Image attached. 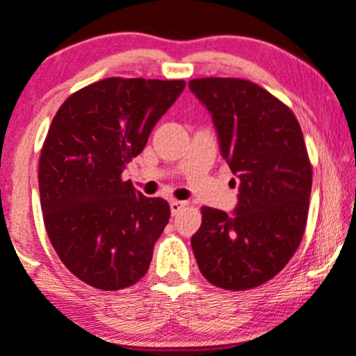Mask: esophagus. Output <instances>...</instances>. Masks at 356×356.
I'll use <instances>...</instances> for the list:
<instances>
[{
	"mask_svg": "<svg viewBox=\"0 0 356 356\" xmlns=\"http://www.w3.org/2000/svg\"><path fill=\"white\" fill-rule=\"evenodd\" d=\"M186 204H187L186 201H177V199H172V201H170V213L177 214L179 211L186 208Z\"/></svg>",
	"mask_w": 356,
	"mask_h": 356,
	"instance_id": "esophagus-1",
	"label": "esophagus"
}]
</instances>
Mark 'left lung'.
I'll return each mask as SVG.
<instances>
[{"instance_id": "obj_1", "label": "left lung", "mask_w": 356, "mask_h": 356, "mask_svg": "<svg viewBox=\"0 0 356 356\" xmlns=\"http://www.w3.org/2000/svg\"><path fill=\"white\" fill-rule=\"evenodd\" d=\"M189 89L209 111L221 157L240 181L233 213L201 209L191 238L199 270L226 291L259 287L286 267L306 228L312 170L299 121L250 81L204 77Z\"/></svg>"}]
</instances>
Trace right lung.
I'll list each match as a JSON object with an SVG mask.
<instances>
[{
  "mask_svg": "<svg viewBox=\"0 0 356 356\" xmlns=\"http://www.w3.org/2000/svg\"><path fill=\"white\" fill-rule=\"evenodd\" d=\"M184 88L109 77L74 92L54 116L38 167L42 213L58 259L89 286L120 291L150 267L169 202L136 193L121 174Z\"/></svg>",
  "mask_w": 356,
  "mask_h": 356,
  "instance_id": "obj_1",
  "label": "right lung"
}]
</instances>
